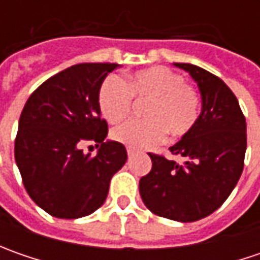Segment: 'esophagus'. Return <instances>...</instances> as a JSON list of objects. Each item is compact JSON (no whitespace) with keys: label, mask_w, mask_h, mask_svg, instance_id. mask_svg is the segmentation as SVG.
<instances>
[{"label":"esophagus","mask_w":260,"mask_h":260,"mask_svg":"<svg viewBox=\"0 0 260 260\" xmlns=\"http://www.w3.org/2000/svg\"><path fill=\"white\" fill-rule=\"evenodd\" d=\"M127 155H128V157L135 156V150H132V149H127Z\"/></svg>","instance_id":"esophagus-1"}]
</instances>
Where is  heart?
Here are the masks:
<instances>
[{"mask_svg":"<svg viewBox=\"0 0 260 260\" xmlns=\"http://www.w3.org/2000/svg\"><path fill=\"white\" fill-rule=\"evenodd\" d=\"M132 96L147 101L146 121L128 120L113 128V139L130 149L142 150L159 145L166 133L172 137L186 135L198 118L200 96L185 84L184 76L165 66H153L135 72L127 84L117 75L103 81L98 91V108L108 123H117L128 114Z\"/></svg>","mask_w":260,"mask_h":260,"instance_id":"heart-1","label":"heart"}]
</instances>
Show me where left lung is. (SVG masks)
<instances>
[{
	"label": "left lung",
	"instance_id": "1",
	"mask_svg": "<svg viewBox=\"0 0 260 260\" xmlns=\"http://www.w3.org/2000/svg\"><path fill=\"white\" fill-rule=\"evenodd\" d=\"M188 72L201 94L194 127L169 147L179 162L149 153L150 172L139 182L145 205L159 217L189 223L201 220L232 194L243 171L246 120L224 82L191 63H174Z\"/></svg>",
	"mask_w": 260,
	"mask_h": 260
}]
</instances>
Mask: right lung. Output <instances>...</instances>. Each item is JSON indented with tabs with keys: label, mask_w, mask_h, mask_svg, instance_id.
<instances>
[{
	"label": "right lung",
	"mask_w": 260,
	"mask_h": 260,
	"mask_svg": "<svg viewBox=\"0 0 260 260\" xmlns=\"http://www.w3.org/2000/svg\"><path fill=\"white\" fill-rule=\"evenodd\" d=\"M117 63H79L49 78L27 100L14 156L27 194L57 218H81L104 204L110 181L127 160L125 147L105 140L98 91ZM94 141L95 156L82 143Z\"/></svg>",
	"instance_id": "add662e5"
}]
</instances>
